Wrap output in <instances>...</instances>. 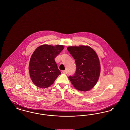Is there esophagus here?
<instances>
[{"mask_svg":"<svg viewBox=\"0 0 130 130\" xmlns=\"http://www.w3.org/2000/svg\"><path fill=\"white\" fill-rule=\"evenodd\" d=\"M61 73L62 74H67L68 73V72L67 70H65V71H62Z\"/></svg>","mask_w":130,"mask_h":130,"instance_id":"34e87169","label":"esophagus"}]
</instances>
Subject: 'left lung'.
I'll return each instance as SVG.
<instances>
[{"label":"left lung","instance_id":"1","mask_svg":"<svg viewBox=\"0 0 130 130\" xmlns=\"http://www.w3.org/2000/svg\"><path fill=\"white\" fill-rule=\"evenodd\" d=\"M67 50L74 58L76 71L69 79L75 89L88 91L97 83L100 73L98 56L93 50L86 46H70Z\"/></svg>","mask_w":130,"mask_h":130}]
</instances>
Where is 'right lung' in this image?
<instances>
[{
	"label": "right lung",
	"mask_w": 130,
	"mask_h": 130,
	"mask_svg": "<svg viewBox=\"0 0 130 130\" xmlns=\"http://www.w3.org/2000/svg\"><path fill=\"white\" fill-rule=\"evenodd\" d=\"M63 49L62 45H43L33 53L29 70L31 80L37 86L48 88L61 74L55 58Z\"/></svg>",
	"instance_id": "1"
}]
</instances>
